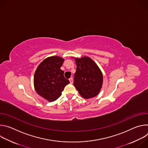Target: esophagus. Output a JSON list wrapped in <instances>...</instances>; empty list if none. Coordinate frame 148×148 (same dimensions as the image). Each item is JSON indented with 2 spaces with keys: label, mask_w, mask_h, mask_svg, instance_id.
I'll use <instances>...</instances> for the list:
<instances>
[{
  "label": "esophagus",
  "mask_w": 148,
  "mask_h": 148,
  "mask_svg": "<svg viewBox=\"0 0 148 148\" xmlns=\"http://www.w3.org/2000/svg\"><path fill=\"white\" fill-rule=\"evenodd\" d=\"M69 81H70V82L71 84H72V83L73 82V78H70L69 79Z\"/></svg>",
  "instance_id": "1"
}]
</instances>
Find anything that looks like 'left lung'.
Listing matches in <instances>:
<instances>
[{
    "label": "left lung",
    "mask_w": 148,
    "mask_h": 148,
    "mask_svg": "<svg viewBox=\"0 0 148 148\" xmlns=\"http://www.w3.org/2000/svg\"><path fill=\"white\" fill-rule=\"evenodd\" d=\"M77 65L74 86L82 97L89 99L97 96L102 86V73L90 57L74 58Z\"/></svg>",
    "instance_id": "left-lung-1"
}]
</instances>
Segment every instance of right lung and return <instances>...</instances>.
<instances>
[{
	"mask_svg": "<svg viewBox=\"0 0 148 148\" xmlns=\"http://www.w3.org/2000/svg\"><path fill=\"white\" fill-rule=\"evenodd\" d=\"M64 59L58 56L46 58L37 67L34 75L37 93L49 102L57 99L66 86L70 83L60 69Z\"/></svg>",
	"mask_w": 148,
	"mask_h": 148,
	"instance_id": "obj_1",
	"label": "right lung"
}]
</instances>
